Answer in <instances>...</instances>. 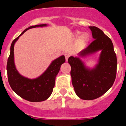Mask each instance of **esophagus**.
I'll use <instances>...</instances> for the list:
<instances>
[{
  "instance_id": "obj_1",
  "label": "esophagus",
  "mask_w": 126,
  "mask_h": 126,
  "mask_svg": "<svg viewBox=\"0 0 126 126\" xmlns=\"http://www.w3.org/2000/svg\"><path fill=\"white\" fill-rule=\"evenodd\" d=\"M64 56H65V58H66V61L67 62L68 59H69V56H70V54H68V53H66V54H64Z\"/></svg>"
}]
</instances>
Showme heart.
Here are the masks:
<instances>
[{
  "label": "heart",
  "mask_w": 126,
  "mask_h": 126,
  "mask_svg": "<svg viewBox=\"0 0 126 126\" xmlns=\"http://www.w3.org/2000/svg\"><path fill=\"white\" fill-rule=\"evenodd\" d=\"M80 32L78 31L76 32V34H75V35L78 36L79 35H80ZM89 38V35H88L87 33H84V34H82V35L80 36L79 40H78V41H79V43L80 44H85L88 41Z\"/></svg>",
  "instance_id": "heart-1"
}]
</instances>
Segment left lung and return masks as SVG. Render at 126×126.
Instances as JSON below:
<instances>
[{"mask_svg": "<svg viewBox=\"0 0 126 126\" xmlns=\"http://www.w3.org/2000/svg\"><path fill=\"white\" fill-rule=\"evenodd\" d=\"M94 39L87 47L70 56L68 62L71 66L70 75L75 92L84 100H92L104 95L110 89L116 77L117 57L111 39L100 29L89 27ZM100 51L98 63L88 68L80 59Z\"/></svg>", "mask_w": 126, "mask_h": 126, "instance_id": "left-lung-1", "label": "left lung"}]
</instances>
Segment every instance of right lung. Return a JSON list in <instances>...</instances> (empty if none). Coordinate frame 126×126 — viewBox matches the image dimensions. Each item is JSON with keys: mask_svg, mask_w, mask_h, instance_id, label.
<instances>
[{"mask_svg": "<svg viewBox=\"0 0 126 126\" xmlns=\"http://www.w3.org/2000/svg\"><path fill=\"white\" fill-rule=\"evenodd\" d=\"M47 24H40L31 26L24 30L12 41L11 46V53L7 62V72L9 83L12 90L23 99L30 102H41L47 99L51 95L54 87L55 80L64 63V56H61L52 61L50 66L43 74L34 79H29L19 73L14 62V45L21 36L29 29L36 27H43Z\"/></svg>", "mask_w": 126, "mask_h": 126, "instance_id": "add662e5", "label": "right lung"}]
</instances>
